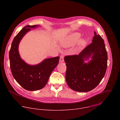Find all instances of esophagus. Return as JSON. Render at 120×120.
Returning a JSON list of instances; mask_svg holds the SVG:
<instances>
[{"label": "esophagus", "mask_w": 120, "mask_h": 120, "mask_svg": "<svg viewBox=\"0 0 120 120\" xmlns=\"http://www.w3.org/2000/svg\"><path fill=\"white\" fill-rule=\"evenodd\" d=\"M64 61V56L63 55H61L60 56V62H62Z\"/></svg>", "instance_id": "esophagus-1"}]
</instances>
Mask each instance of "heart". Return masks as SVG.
<instances>
[{"mask_svg":"<svg viewBox=\"0 0 120 120\" xmlns=\"http://www.w3.org/2000/svg\"><path fill=\"white\" fill-rule=\"evenodd\" d=\"M81 36V34L78 32L73 33L70 34L68 36L64 38L60 41V45L64 48L68 47L75 44ZM86 43V41L85 39L80 40L79 42V48L83 47Z\"/></svg>","mask_w":120,"mask_h":120,"instance_id":"heart-1","label":"heart"}]
</instances>
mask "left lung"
I'll return each mask as SVG.
<instances>
[{"instance_id": "left-lung-1", "label": "left lung", "mask_w": 120, "mask_h": 120, "mask_svg": "<svg viewBox=\"0 0 120 120\" xmlns=\"http://www.w3.org/2000/svg\"><path fill=\"white\" fill-rule=\"evenodd\" d=\"M92 43L79 55L66 56V79L69 87L78 92H88L95 88L104 77L107 68L108 55L104 40L94 32ZM92 56L87 64L84 60ZM85 60H84V59Z\"/></svg>"}]
</instances>
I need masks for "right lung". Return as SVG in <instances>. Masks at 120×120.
<instances>
[{"label":"right lung","mask_w":120,"mask_h":120,"mask_svg":"<svg viewBox=\"0 0 120 120\" xmlns=\"http://www.w3.org/2000/svg\"><path fill=\"white\" fill-rule=\"evenodd\" d=\"M39 25H27L14 37L9 52L10 68L17 83L24 89L34 91L42 89L47 84L52 72L58 65L60 57L45 59L40 64L31 66L21 59L19 52L20 41L31 28Z\"/></svg>","instance_id":"obj_1"}]
</instances>
